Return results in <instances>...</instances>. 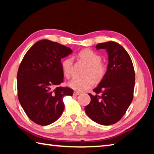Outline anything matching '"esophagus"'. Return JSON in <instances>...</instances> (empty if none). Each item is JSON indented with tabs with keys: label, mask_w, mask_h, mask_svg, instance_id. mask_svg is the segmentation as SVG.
<instances>
[{
	"label": "esophagus",
	"mask_w": 154,
	"mask_h": 154,
	"mask_svg": "<svg viewBox=\"0 0 154 154\" xmlns=\"http://www.w3.org/2000/svg\"><path fill=\"white\" fill-rule=\"evenodd\" d=\"M80 94V93H79V92H75V91H74V93H73V95L77 96V95H79Z\"/></svg>",
	"instance_id": "obj_1"
}]
</instances>
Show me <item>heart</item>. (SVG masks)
Masks as SVG:
<instances>
[{
    "mask_svg": "<svg viewBox=\"0 0 154 154\" xmlns=\"http://www.w3.org/2000/svg\"><path fill=\"white\" fill-rule=\"evenodd\" d=\"M79 59L87 65L85 78H74L68 83L69 87L79 92L89 89L94 81L98 82L102 80L106 72V66L101 61V56L90 49H84L79 53ZM73 59L70 57L64 59L61 63L62 71L65 76L69 79L72 75Z\"/></svg>",
    "mask_w": 154,
    "mask_h": 154,
    "instance_id": "obj_1",
    "label": "heart"
}]
</instances>
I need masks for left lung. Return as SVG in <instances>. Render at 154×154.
Returning a JSON list of instances; mask_svg holds the SVG:
<instances>
[{
  "mask_svg": "<svg viewBox=\"0 0 154 154\" xmlns=\"http://www.w3.org/2000/svg\"><path fill=\"white\" fill-rule=\"evenodd\" d=\"M95 47L106 49L108 65L103 79L93 89L95 95L88 94L91 100L85 110L94 122L111 125L123 117L133 101L135 74L128 53L118 43H99Z\"/></svg>",
  "mask_w": 154,
  "mask_h": 154,
  "instance_id": "8db88e82",
  "label": "left lung"
}]
</instances>
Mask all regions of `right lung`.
I'll list each match as a JSON object with an SVG mask.
<instances>
[{"mask_svg":"<svg viewBox=\"0 0 154 154\" xmlns=\"http://www.w3.org/2000/svg\"><path fill=\"white\" fill-rule=\"evenodd\" d=\"M72 53L66 46L48 40L36 42L27 51L19 67L18 99L28 118L47 126L58 119L64 109V96L73 90L59 85L63 81L61 59Z\"/></svg>","mask_w":154,"mask_h":154,"instance_id":"1","label":"right lung"}]
</instances>
